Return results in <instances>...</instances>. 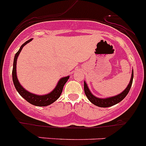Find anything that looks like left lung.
Here are the masks:
<instances>
[{"label":"left lung","instance_id":"obj_1","mask_svg":"<svg viewBox=\"0 0 146 146\" xmlns=\"http://www.w3.org/2000/svg\"><path fill=\"white\" fill-rule=\"evenodd\" d=\"M133 70L132 72L131 78H130V81L129 83L128 86L124 90L123 92L117 95V96H112V97L106 98V99H101V98H97L95 96H94L92 94V92H90L89 88H88V86H87L86 83L84 81V92H85L86 96H87L88 100L92 102V104L94 105L97 106L99 107H110L113 105L118 104L119 102H120L125 96L127 95V94L130 92V88H131L132 84H133Z\"/></svg>","mask_w":146,"mask_h":146}]
</instances>
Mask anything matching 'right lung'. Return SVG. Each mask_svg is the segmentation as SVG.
I'll return each mask as SVG.
<instances>
[{"instance_id":"1","label":"right lung","mask_w":146,"mask_h":146,"mask_svg":"<svg viewBox=\"0 0 146 146\" xmlns=\"http://www.w3.org/2000/svg\"><path fill=\"white\" fill-rule=\"evenodd\" d=\"M32 40V39H29L26 42H24V44L21 46L19 51L16 53L14 57V60H13V70H12V78H13V82L14 84V86L16 89L17 90V92H19L20 95L24 98L25 100H27L29 103L33 104V105L38 106V107H45V106L50 105V104H52L53 102H54L61 95V93L63 89V86L67 82V81L69 79L70 76H66V77L62 78L59 81H58V84H57L56 87L54 88L52 92H50V94H47L45 95H36L35 94H32L29 92L28 91L23 88L20 83L19 82L17 78V76H16V61H17V58L19 54L21 52V50L23 47L29 43V42Z\"/></svg>"}]
</instances>
